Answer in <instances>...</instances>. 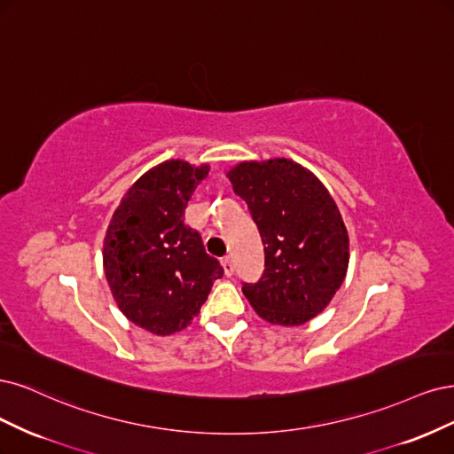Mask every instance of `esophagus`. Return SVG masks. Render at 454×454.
Instances as JSON below:
<instances>
[{"instance_id": "obj_1", "label": "esophagus", "mask_w": 454, "mask_h": 454, "mask_svg": "<svg viewBox=\"0 0 454 454\" xmlns=\"http://www.w3.org/2000/svg\"><path fill=\"white\" fill-rule=\"evenodd\" d=\"M223 268H224V273L230 277V275H233V260L230 258V256H224L223 260Z\"/></svg>"}]
</instances>
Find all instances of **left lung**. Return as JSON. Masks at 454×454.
<instances>
[{
  "instance_id": "8db88e82",
  "label": "left lung",
  "mask_w": 454,
  "mask_h": 454,
  "mask_svg": "<svg viewBox=\"0 0 454 454\" xmlns=\"http://www.w3.org/2000/svg\"><path fill=\"white\" fill-rule=\"evenodd\" d=\"M228 177L264 243V273L243 294L271 325L300 326L341 286L348 236L335 201L313 173L286 158L243 162Z\"/></svg>"
}]
</instances>
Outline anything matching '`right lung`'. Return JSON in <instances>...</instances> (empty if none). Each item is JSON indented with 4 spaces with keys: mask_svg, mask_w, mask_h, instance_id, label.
Segmentation results:
<instances>
[{
    "mask_svg": "<svg viewBox=\"0 0 454 454\" xmlns=\"http://www.w3.org/2000/svg\"><path fill=\"white\" fill-rule=\"evenodd\" d=\"M209 166L168 160L134 183L116 207L104 243L113 296L131 323L156 335L186 328L221 279L184 209Z\"/></svg>",
    "mask_w": 454,
    "mask_h": 454,
    "instance_id": "right-lung-1",
    "label": "right lung"
}]
</instances>
